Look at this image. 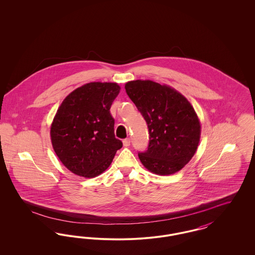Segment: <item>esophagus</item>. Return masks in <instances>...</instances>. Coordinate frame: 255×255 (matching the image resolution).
<instances>
[{
	"label": "esophagus",
	"mask_w": 255,
	"mask_h": 255,
	"mask_svg": "<svg viewBox=\"0 0 255 255\" xmlns=\"http://www.w3.org/2000/svg\"><path fill=\"white\" fill-rule=\"evenodd\" d=\"M130 143H131V139H130V138H125V139H123V145L125 146V147L130 146Z\"/></svg>",
	"instance_id": "1"
}]
</instances>
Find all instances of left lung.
Wrapping results in <instances>:
<instances>
[{
    "label": "left lung",
    "mask_w": 255,
    "mask_h": 255,
    "mask_svg": "<svg viewBox=\"0 0 255 255\" xmlns=\"http://www.w3.org/2000/svg\"><path fill=\"white\" fill-rule=\"evenodd\" d=\"M125 90L145 120L147 150L138 158L147 169L171 175L192 158L200 141L201 125L189 101L176 90L151 80H134Z\"/></svg>",
    "instance_id": "obj_1"
}]
</instances>
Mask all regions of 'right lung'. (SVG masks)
Instances as JSON below:
<instances>
[{"label": "right lung", "mask_w": 255, "mask_h": 255, "mask_svg": "<svg viewBox=\"0 0 255 255\" xmlns=\"http://www.w3.org/2000/svg\"><path fill=\"white\" fill-rule=\"evenodd\" d=\"M120 90L117 83H88L71 93L57 110L50 127L51 143L62 163L75 175L97 177L122 148L110 114Z\"/></svg>", "instance_id": "right-lung-1"}]
</instances>
